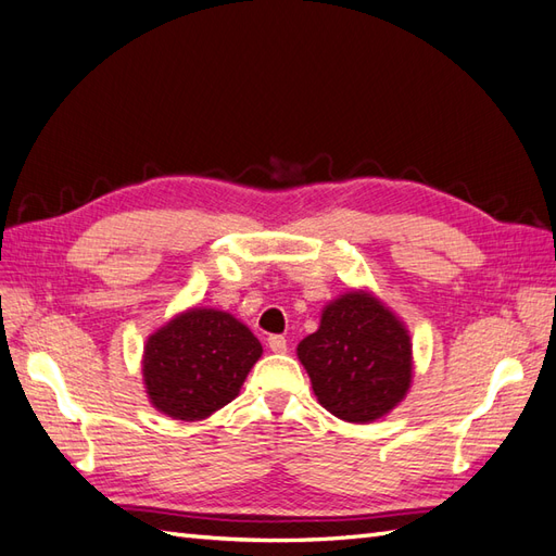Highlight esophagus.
I'll return each mask as SVG.
<instances>
[{
	"mask_svg": "<svg viewBox=\"0 0 556 556\" xmlns=\"http://www.w3.org/2000/svg\"><path fill=\"white\" fill-rule=\"evenodd\" d=\"M267 345H269V351L273 353H287V339L283 337H279V333H275V337H269L267 339Z\"/></svg>",
	"mask_w": 556,
	"mask_h": 556,
	"instance_id": "esophagus-1",
	"label": "esophagus"
}]
</instances>
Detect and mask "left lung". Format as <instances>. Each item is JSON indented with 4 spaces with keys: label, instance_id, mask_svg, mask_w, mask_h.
<instances>
[{
    "label": "left lung",
    "instance_id": "left-lung-1",
    "mask_svg": "<svg viewBox=\"0 0 556 556\" xmlns=\"http://www.w3.org/2000/svg\"><path fill=\"white\" fill-rule=\"evenodd\" d=\"M299 359L319 405L353 424L389 415L412 381L409 333L369 291H348L321 309Z\"/></svg>",
    "mask_w": 556,
    "mask_h": 556
}]
</instances>
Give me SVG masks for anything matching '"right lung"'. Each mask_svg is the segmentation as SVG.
<instances>
[{"label": "right lung", "instance_id": "obj_1", "mask_svg": "<svg viewBox=\"0 0 556 556\" xmlns=\"http://www.w3.org/2000/svg\"><path fill=\"white\" fill-rule=\"evenodd\" d=\"M261 355V341L237 317L191 307L151 333L141 374L153 407L173 419L199 421L239 395Z\"/></svg>", "mask_w": 556, "mask_h": 556}]
</instances>
